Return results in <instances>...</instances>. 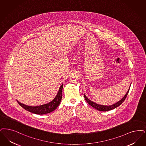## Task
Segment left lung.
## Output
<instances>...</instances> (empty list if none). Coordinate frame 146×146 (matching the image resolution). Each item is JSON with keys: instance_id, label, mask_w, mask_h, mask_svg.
I'll list each match as a JSON object with an SVG mask.
<instances>
[{"instance_id": "1", "label": "left lung", "mask_w": 146, "mask_h": 146, "mask_svg": "<svg viewBox=\"0 0 146 146\" xmlns=\"http://www.w3.org/2000/svg\"><path fill=\"white\" fill-rule=\"evenodd\" d=\"M130 88H129L128 91H127V94H125V95L124 96V97L122 99L120 100L119 101H118L117 103H115V104H113L112 105H109V106H105V105H99L98 104H96L95 103L93 102L92 101L90 100V99H88V98L86 97V96H85V94H84V97L85 99L86 100V101L88 103V104L90 105H91V106H92L94 109H97V110L100 111H108L109 110H112L113 109H115L117 107H118V106L121 105L123 102L124 101V100L127 98V95L129 93V90H130Z\"/></svg>"}]
</instances>
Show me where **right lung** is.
I'll list each match as a JSON object with an SVG mask.
<instances>
[{
    "mask_svg": "<svg viewBox=\"0 0 146 146\" xmlns=\"http://www.w3.org/2000/svg\"><path fill=\"white\" fill-rule=\"evenodd\" d=\"M62 88L63 84L60 86L59 88L58 93L55 98L52 100L50 103L44 104V105H40L37 106H30L24 105L17 101L18 103L24 109L29 111L31 113L37 114V115H43L46 113H50L52 111H54L58 106L61 100L62 99Z\"/></svg>",
    "mask_w": 146,
    "mask_h": 146,
    "instance_id": "right-lung-1",
    "label": "right lung"
}]
</instances>
